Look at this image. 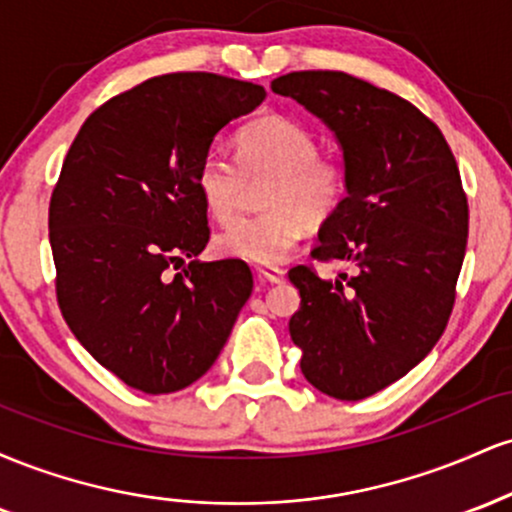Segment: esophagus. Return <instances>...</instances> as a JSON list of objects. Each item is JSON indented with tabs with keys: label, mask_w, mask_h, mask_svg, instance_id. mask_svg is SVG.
<instances>
[{
	"label": "esophagus",
	"mask_w": 512,
	"mask_h": 512,
	"mask_svg": "<svg viewBox=\"0 0 512 512\" xmlns=\"http://www.w3.org/2000/svg\"><path fill=\"white\" fill-rule=\"evenodd\" d=\"M257 274H260V279L269 281V284H284L286 281L284 269L274 267V264H269V267H257Z\"/></svg>",
	"instance_id": "34e87169"
}]
</instances>
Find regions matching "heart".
<instances>
[{
	"instance_id": "b5f03b06",
	"label": "heart",
	"mask_w": 512,
	"mask_h": 512,
	"mask_svg": "<svg viewBox=\"0 0 512 512\" xmlns=\"http://www.w3.org/2000/svg\"><path fill=\"white\" fill-rule=\"evenodd\" d=\"M236 163L207 156L197 168V192L209 216L228 226L238 216L245 182L264 180L262 214L233 223L216 238V252L257 267L284 260L310 226L342 209L349 168L339 156L320 154L315 132L293 117L267 113L236 134Z\"/></svg>"
}]
</instances>
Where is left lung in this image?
<instances>
[{
	"instance_id": "left-lung-1",
	"label": "left lung",
	"mask_w": 512,
	"mask_h": 512,
	"mask_svg": "<svg viewBox=\"0 0 512 512\" xmlns=\"http://www.w3.org/2000/svg\"><path fill=\"white\" fill-rule=\"evenodd\" d=\"M337 134L349 195L322 223L317 262H349L325 281L289 272L301 308L289 322L310 385L358 402L404 378L448 327L467 248L469 207L443 132L416 105L344 72L272 81Z\"/></svg>"
}]
</instances>
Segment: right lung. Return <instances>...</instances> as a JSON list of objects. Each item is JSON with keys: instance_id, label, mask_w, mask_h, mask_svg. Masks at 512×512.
I'll return each instance as SVG.
<instances>
[{"instance_id": "obj_1", "label": "right lung", "mask_w": 512, "mask_h": 512, "mask_svg": "<svg viewBox=\"0 0 512 512\" xmlns=\"http://www.w3.org/2000/svg\"><path fill=\"white\" fill-rule=\"evenodd\" d=\"M264 98L221 74L154 76L93 110L69 146L48 216L57 305L88 354L134 390L168 395L202 378L250 298L243 260L184 257L211 233L199 163Z\"/></svg>"}]
</instances>
